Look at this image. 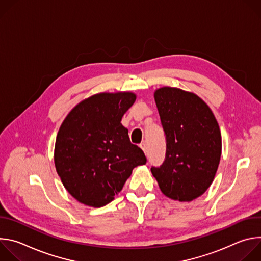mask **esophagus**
<instances>
[{
  "label": "esophagus",
  "instance_id": "obj_1",
  "mask_svg": "<svg viewBox=\"0 0 261 261\" xmlns=\"http://www.w3.org/2000/svg\"><path fill=\"white\" fill-rule=\"evenodd\" d=\"M140 148H141V150L143 151V153L146 155L147 154V148H146V144L144 143V142H142V143H140Z\"/></svg>",
  "mask_w": 261,
  "mask_h": 261
}]
</instances>
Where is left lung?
Instances as JSON below:
<instances>
[{
    "label": "left lung",
    "mask_w": 261,
    "mask_h": 261,
    "mask_svg": "<svg viewBox=\"0 0 261 261\" xmlns=\"http://www.w3.org/2000/svg\"><path fill=\"white\" fill-rule=\"evenodd\" d=\"M155 102L166 137L165 160L152 166L162 193L178 201H192L214 180L222 150L218 122L197 95L177 88L155 91Z\"/></svg>",
    "instance_id": "left-lung-1"
}]
</instances>
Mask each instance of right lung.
<instances>
[{"label": "right lung", "mask_w": 261, "mask_h": 261, "mask_svg": "<svg viewBox=\"0 0 261 261\" xmlns=\"http://www.w3.org/2000/svg\"><path fill=\"white\" fill-rule=\"evenodd\" d=\"M135 100L131 92L96 94L79 103L62 123L55 165L66 190L80 202L106 205L123 189L133 168L146 163L121 124Z\"/></svg>", "instance_id": "right-lung-1"}]
</instances>
